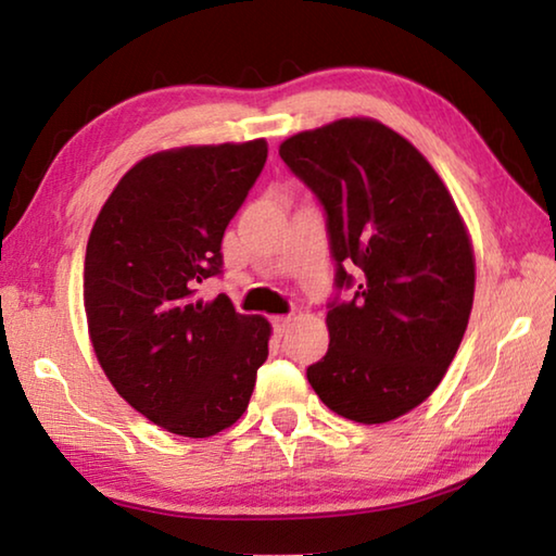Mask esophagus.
Here are the masks:
<instances>
[{
    "instance_id": "34e87169",
    "label": "esophagus",
    "mask_w": 556,
    "mask_h": 556,
    "mask_svg": "<svg viewBox=\"0 0 556 556\" xmlns=\"http://www.w3.org/2000/svg\"><path fill=\"white\" fill-rule=\"evenodd\" d=\"M289 326H291V316H277L275 318V333L277 336H285L289 331Z\"/></svg>"
}]
</instances>
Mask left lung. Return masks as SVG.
<instances>
[{
    "mask_svg": "<svg viewBox=\"0 0 556 556\" xmlns=\"http://www.w3.org/2000/svg\"><path fill=\"white\" fill-rule=\"evenodd\" d=\"M279 156L324 203L338 262L361 267L353 301L331 304L328 353L306 370L328 409L384 425L419 407L464 341L476 291L473 242L427 156L372 117L296 131Z\"/></svg>",
    "mask_w": 556,
    "mask_h": 556,
    "instance_id": "left-lung-1",
    "label": "left lung"
}]
</instances>
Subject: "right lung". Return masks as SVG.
Masks as SVG:
<instances>
[{"mask_svg":"<svg viewBox=\"0 0 556 556\" xmlns=\"http://www.w3.org/2000/svg\"><path fill=\"white\" fill-rule=\"evenodd\" d=\"M267 162L265 139L149 154L112 188L92 225L83 304L112 388L178 437L205 439L248 409L271 324L195 285L218 275L220 242Z\"/></svg>","mask_w":556,"mask_h":556,"instance_id":"1","label":"right lung"}]
</instances>
